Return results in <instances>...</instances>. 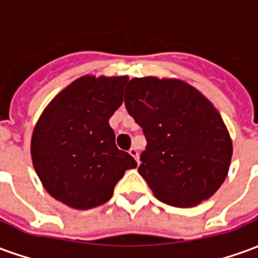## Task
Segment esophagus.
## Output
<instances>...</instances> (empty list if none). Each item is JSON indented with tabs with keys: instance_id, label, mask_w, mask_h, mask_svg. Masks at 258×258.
Segmentation results:
<instances>
[{
	"instance_id": "34e87169",
	"label": "esophagus",
	"mask_w": 258,
	"mask_h": 258,
	"mask_svg": "<svg viewBox=\"0 0 258 258\" xmlns=\"http://www.w3.org/2000/svg\"><path fill=\"white\" fill-rule=\"evenodd\" d=\"M128 153L131 155V156L134 157L135 160H137V163H140V155H138V151H137V148H131L128 151Z\"/></svg>"
}]
</instances>
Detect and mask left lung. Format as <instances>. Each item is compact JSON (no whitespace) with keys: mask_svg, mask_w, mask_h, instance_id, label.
<instances>
[{"mask_svg":"<svg viewBox=\"0 0 258 258\" xmlns=\"http://www.w3.org/2000/svg\"><path fill=\"white\" fill-rule=\"evenodd\" d=\"M124 102L146 137L138 173L157 199L194 207L216 194L229 171L232 140L214 105L182 80L153 76L130 80Z\"/></svg>","mask_w":258,"mask_h":258,"instance_id":"8db88e82","label":"left lung"}]
</instances>
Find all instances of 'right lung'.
Returning a JSON list of instances; mask_svg holds the SVG:
<instances>
[{"instance_id": "obj_1", "label": "right lung", "mask_w": 258, "mask_h": 258, "mask_svg": "<svg viewBox=\"0 0 258 258\" xmlns=\"http://www.w3.org/2000/svg\"><path fill=\"white\" fill-rule=\"evenodd\" d=\"M127 76L87 74L48 103L33 130L31 162L53 199L88 210L112 198L134 157L118 149L109 118L123 103Z\"/></svg>"}]
</instances>
